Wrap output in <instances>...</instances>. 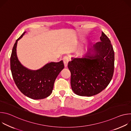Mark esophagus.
<instances>
[{
  "mask_svg": "<svg viewBox=\"0 0 131 131\" xmlns=\"http://www.w3.org/2000/svg\"><path fill=\"white\" fill-rule=\"evenodd\" d=\"M63 62H64V66H65V67H66L67 66L68 63V61H69V60H68V57H65L63 59Z\"/></svg>",
  "mask_w": 131,
  "mask_h": 131,
  "instance_id": "1",
  "label": "esophagus"
}]
</instances>
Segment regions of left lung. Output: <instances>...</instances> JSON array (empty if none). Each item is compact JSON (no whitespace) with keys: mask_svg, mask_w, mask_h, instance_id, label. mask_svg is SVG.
<instances>
[{"mask_svg":"<svg viewBox=\"0 0 131 131\" xmlns=\"http://www.w3.org/2000/svg\"><path fill=\"white\" fill-rule=\"evenodd\" d=\"M97 42L83 56L72 58L68 67L72 90L78 95L92 96L109 84L114 71L115 53L108 37L102 31ZM92 52L91 53V52Z\"/></svg>","mask_w":131,"mask_h":131,"instance_id":"1","label":"left lung"}]
</instances>
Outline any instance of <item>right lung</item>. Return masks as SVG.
Here are the masks:
<instances>
[{"instance_id": "add662e5", "label": "right lung", "mask_w": 131, "mask_h": 131, "mask_svg": "<svg viewBox=\"0 0 131 131\" xmlns=\"http://www.w3.org/2000/svg\"><path fill=\"white\" fill-rule=\"evenodd\" d=\"M25 32L16 40L12 49L10 58L12 75L16 85L24 95L34 100L43 99L52 93L55 80L64 65L63 61L51 62L37 70L23 66L17 59L16 46Z\"/></svg>"}]
</instances>
